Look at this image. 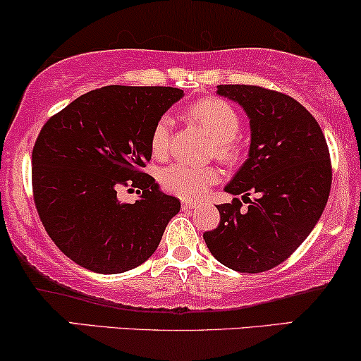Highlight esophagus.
<instances>
[{
  "instance_id": "34e87169",
  "label": "esophagus",
  "mask_w": 361,
  "mask_h": 361,
  "mask_svg": "<svg viewBox=\"0 0 361 361\" xmlns=\"http://www.w3.org/2000/svg\"><path fill=\"white\" fill-rule=\"evenodd\" d=\"M197 206H199V204L197 202H192V201H184V202H182V209H184V211H190V209H195Z\"/></svg>"
}]
</instances>
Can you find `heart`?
Returning <instances> with one entry per match:
<instances>
[{
	"mask_svg": "<svg viewBox=\"0 0 361 361\" xmlns=\"http://www.w3.org/2000/svg\"><path fill=\"white\" fill-rule=\"evenodd\" d=\"M188 117L201 126L214 142L216 155L224 162H233L239 155V144L235 140L241 118L228 102L206 99L190 105ZM171 144V120L160 117L150 133V152L155 159H164ZM219 173L212 167H197L190 164L176 162L162 169L159 180L162 188L182 199H197L217 180Z\"/></svg>",
	"mask_w": 361,
	"mask_h": 361,
	"instance_id": "obj_1",
	"label": "heart"
}]
</instances>
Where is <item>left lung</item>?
<instances>
[{
	"label": "left lung",
	"mask_w": 361,
	"mask_h": 361,
	"mask_svg": "<svg viewBox=\"0 0 361 361\" xmlns=\"http://www.w3.org/2000/svg\"><path fill=\"white\" fill-rule=\"evenodd\" d=\"M243 106L251 144L226 192L247 197L219 204L221 222L204 233L211 255L239 273H262L288 259L322 217L331 188L326 140L308 110L284 93L255 85H217Z\"/></svg>",
	"instance_id": "8db88e82"
}]
</instances>
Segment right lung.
<instances>
[{
  "mask_svg": "<svg viewBox=\"0 0 361 361\" xmlns=\"http://www.w3.org/2000/svg\"><path fill=\"white\" fill-rule=\"evenodd\" d=\"M184 97L172 87L110 85L66 105L39 132L31 155L35 204L58 249L82 268L126 273L157 249L180 201L142 172L155 122ZM142 190L118 201V185Z\"/></svg>",
  "mask_w": 361,
  "mask_h": 361,
  "instance_id": "1",
  "label": "right lung"
}]
</instances>
